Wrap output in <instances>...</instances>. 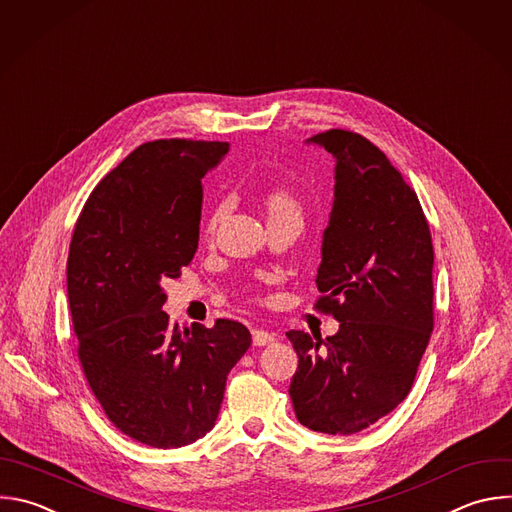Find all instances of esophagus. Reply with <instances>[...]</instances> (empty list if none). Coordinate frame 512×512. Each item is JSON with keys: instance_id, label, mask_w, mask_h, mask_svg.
Wrapping results in <instances>:
<instances>
[{"instance_id": "1", "label": "esophagus", "mask_w": 512, "mask_h": 512, "mask_svg": "<svg viewBox=\"0 0 512 512\" xmlns=\"http://www.w3.org/2000/svg\"><path fill=\"white\" fill-rule=\"evenodd\" d=\"M277 339V335L275 333H271V331H267V329H255L253 331V346H269V344H273Z\"/></svg>"}]
</instances>
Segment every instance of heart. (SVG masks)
Returning a JSON list of instances; mask_svg holds the SVG:
<instances>
[{
	"mask_svg": "<svg viewBox=\"0 0 512 512\" xmlns=\"http://www.w3.org/2000/svg\"><path fill=\"white\" fill-rule=\"evenodd\" d=\"M261 209L267 217V225H273V223H303V203L299 201V197L285 189V187H273L269 191H265L261 195ZM219 215L221 211H215L207 223V233L211 235L217 221H219Z\"/></svg>",
	"mask_w": 512,
	"mask_h": 512,
	"instance_id": "heart-1",
	"label": "heart"
}]
</instances>
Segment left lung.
Here are the masks:
<instances>
[{"label": "left lung", "instance_id": "8db88e82", "mask_svg": "<svg viewBox=\"0 0 512 512\" xmlns=\"http://www.w3.org/2000/svg\"><path fill=\"white\" fill-rule=\"evenodd\" d=\"M307 144L335 160L315 305L339 331H287L299 356L289 396L303 426L346 436L390 414L414 384L434 325V249L416 193L378 146L337 128Z\"/></svg>", "mask_w": 512, "mask_h": 512}]
</instances>
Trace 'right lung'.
Here are the masks:
<instances>
[{"instance_id":"obj_1","label":"right lung","mask_w":512,"mask_h":512,"mask_svg":"<svg viewBox=\"0 0 512 512\" xmlns=\"http://www.w3.org/2000/svg\"><path fill=\"white\" fill-rule=\"evenodd\" d=\"M227 152V142L177 138L138 146L92 191L70 243L84 376L110 422L154 448L215 426L227 376L251 346L239 321L181 329L162 311V281L181 277L199 247L201 179Z\"/></svg>"}]
</instances>
